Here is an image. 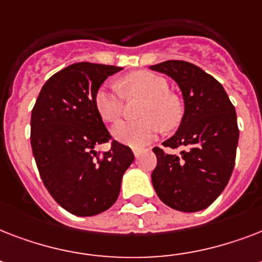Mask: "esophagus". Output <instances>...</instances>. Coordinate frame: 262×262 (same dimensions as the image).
I'll return each instance as SVG.
<instances>
[{
  "mask_svg": "<svg viewBox=\"0 0 262 262\" xmlns=\"http://www.w3.org/2000/svg\"><path fill=\"white\" fill-rule=\"evenodd\" d=\"M132 151H133V154H135L136 158H139L140 154H141V148H137V147H133L132 148Z\"/></svg>",
  "mask_w": 262,
  "mask_h": 262,
  "instance_id": "1",
  "label": "esophagus"
}]
</instances>
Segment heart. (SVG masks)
<instances>
[{
    "label": "heart",
    "mask_w": 262,
    "mask_h": 262,
    "mask_svg": "<svg viewBox=\"0 0 262 262\" xmlns=\"http://www.w3.org/2000/svg\"><path fill=\"white\" fill-rule=\"evenodd\" d=\"M121 88L127 95L147 98L141 110V121L119 122L113 127V137L130 147H141L152 141L162 129H172L178 125L182 110L178 100L168 94L167 81L147 71H137L125 76ZM95 108L104 122H117L123 111V96L113 84L102 85L94 96Z\"/></svg>",
    "instance_id": "b5f03b06"
}]
</instances>
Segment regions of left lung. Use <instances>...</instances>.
Returning a JSON list of instances; mask_svg holds the SVG:
<instances>
[{"instance_id": "1", "label": "left lung", "mask_w": 262, "mask_h": 262, "mask_svg": "<svg viewBox=\"0 0 262 262\" xmlns=\"http://www.w3.org/2000/svg\"><path fill=\"white\" fill-rule=\"evenodd\" d=\"M149 69L171 77L185 103L178 130L163 143L182 151L170 155L154 148L158 158L151 175L154 189L172 209L203 211L224 190L234 170L239 139L235 108L223 85L193 63L171 59Z\"/></svg>"}]
</instances>
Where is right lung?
<instances>
[{"label":"right lung","instance_id":"obj_1","mask_svg":"<svg viewBox=\"0 0 262 262\" xmlns=\"http://www.w3.org/2000/svg\"><path fill=\"white\" fill-rule=\"evenodd\" d=\"M122 68L77 62L47 80L31 113V147L45 186L76 216H94L117 201L135 155L113 141L100 159L95 147L111 139L95 108V92Z\"/></svg>","mask_w":262,"mask_h":262}]
</instances>
